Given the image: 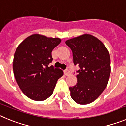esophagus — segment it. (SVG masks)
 Segmentation results:
<instances>
[{
	"label": "esophagus",
	"mask_w": 126,
	"mask_h": 126,
	"mask_svg": "<svg viewBox=\"0 0 126 126\" xmlns=\"http://www.w3.org/2000/svg\"><path fill=\"white\" fill-rule=\"evenodd\" d=\"M64 74H65V76H69L71 74V72H70V71L68 69H66L64 71Z\"/></svg>",
	"instance_id": "1"
}]
</instances>
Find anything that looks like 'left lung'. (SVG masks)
<instances>
[{
  "mask_svg": "<svg viewBox=\"0 0 126 126\" xmlns=\"http://www.w3.org/2000/svg\"><path fill=\"white\" fill-rule=\"evenodd\" d=\"M73 52L77 83L69 87L71 96L81 105L94 101L106 88L110 74V58L103 43L90 34H83L65 42Z\"/></svg>",
  "mask_w": 126,
  "mask_h": 126,
  "instance_id": "8db88e82",
  "label": "left lung"
}]
</instances>
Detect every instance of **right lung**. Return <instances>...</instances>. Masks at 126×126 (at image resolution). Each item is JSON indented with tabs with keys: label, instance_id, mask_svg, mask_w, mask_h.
<instances>
[{
	"label": "right lung",
	"instance_id": "add662e5",
	"mask_svg": "<svg viewBox=\"0 0 126 126\" xmlns=\"http://www.w3.org/2000/svg\"><path fill=\"white\" fill-rule=\"evenodd\" d=\"M61 42L58 38L35 34L26 38L17 47L13 60L14 77L29 98L43 101L53 93L63 72L49 64L53 60L52 50Z\"/></svg>",
	"mask_w": 126,
	"mask_h": 126
}]
</instances>
